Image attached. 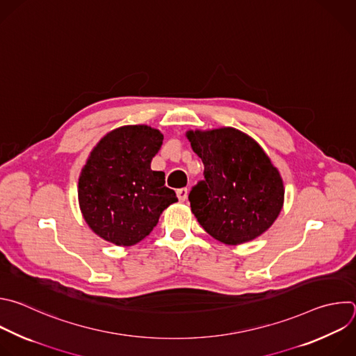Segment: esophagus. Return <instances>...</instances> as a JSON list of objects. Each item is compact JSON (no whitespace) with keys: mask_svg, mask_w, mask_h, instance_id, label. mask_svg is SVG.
Wrapping results in <instances>:
<instances>
[{"mask_svg":"<svg viewBox=\"0 0 356 356\" xmlns=\"http://www.w3.org/2000/svg\"><path fill=\"white\" fill-rule=\"evenodd\" d=\"M177 196H178V199H179L181 202H185L186 197H188V189H186V188L178 189V191H177Z\"/></svg>","mask_w":356,"mask_h":356,"instance_id":"obj_1","label":"esophagus"}]
</instances>
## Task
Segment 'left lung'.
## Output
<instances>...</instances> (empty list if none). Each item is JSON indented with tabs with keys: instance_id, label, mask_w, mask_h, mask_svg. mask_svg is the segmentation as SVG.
Wrapping results in <instances>:
<instances>
[{
	"instance_id": "8db88e82",
	"label": "left lung",
	"mask_w": 356,
	"mask_h": 356,
	"mask_svg": "<svg viewBox=\"0 0 356 356\" xmlns=\"http://www.w3.org/2000/svg\"><path fill=\"white\" fill-rule=\"evenodd\" d=\"M186 137L204 165V179L189 193L199 225L229 245L265 233L279 216L285 189L261 146L233 127L189 130Z\"/></svg>"
}]
</instances>
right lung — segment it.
Wrapping results in <instances>:
<instances>
[{
  "instance_id": "right-lung-1",
  "label": "right lung",
  "mask_w": 356,
  "mask_h": 356,
  "mask_svg": "<svg viewBox=\"0 0 356 356\" xmlns=\"http://www.w3.org/2000/svg\"><path fill=\"white\" fill-rule=\"evenodd\" d=\"M164 136L147 124L122 126L91 152L79 179V202L91 230L116 245H134L178 202L165 174L152 170Z\"/></svg>"
}]
</instances>
